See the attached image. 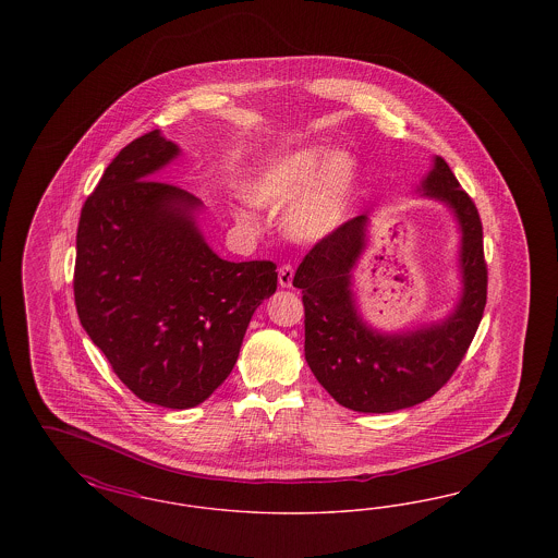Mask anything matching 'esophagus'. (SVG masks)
I'll return each instance as SVG.
<instances>
[{
  "mask_svg": "<svg viewBox=\"0 0 558 558\" xmlns=\"http://www.w3.org/2000/svg\"><path fill=\"white\" fill-rule=\"evenodd\" d=\"M292 278H294V267L282 266L278 269V282L282 289H291Z\"/></svg>",
  "mask_w": 558,
  "mask_h": 558,
  "instance_id": "esophagus-1",
  "label": "esophagus"
}]
</instances>
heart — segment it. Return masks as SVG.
<instances>
[{
	"mask_svg": "<svg viewBox=\"0 0 558 558\" xmlns=\"http://www.w3.org/2000/svg\"><path fill=\"white\" fill-rule=\"evenodd\" d=\"M357 160L343 148L305 146L253 167L242 184L253 207L284 211V232L296 242L316 244L337 234L357 201ZM240 223L253 219L239 213Z\"/></svg>",
	"mask_w": 558,
	"mask_h": 558,
	"instance_id": "1",
	"label": "heart"
}]
</instances>
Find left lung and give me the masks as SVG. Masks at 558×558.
<instances>
[{
	"label": "left lung",
	"mask_w": 558,
	"mask_h": 558,
	"mask_svg": "<svg viewBox=\"0 0 558 558\" xmlns=\"http://www.w3.org/2000/svg\"><path fill=\"white\" fill-rule=\"evenodd\" d=\"M416 192L446 205L460 232V294L444 318L398 332L378 330L364 319L353 271L368 248V215L318 242L292 280L303 291L307 366L353 412L387 414L435 396L462 362L483 318L487 267L475 203L441 157H433Z\"/></svg>",
	"instance_id": "left-lung-1"
}]
</instances>
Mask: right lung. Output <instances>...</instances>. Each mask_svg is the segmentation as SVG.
Here are the masks:
<instances>
[{
	"label": "right lung",
	"instance_id": "obj_1",
	"mask_svg": "<svg viewBox=\"0 0 558 558\" xmlns=\"http://www.w3.org/2000/svg\"><path fill=\"white\" fill-rule=\"evenodd\" d=\"M182 155L159 130L128 144L81 209L75 305L123 385L187 410L230 376L271 262L221 259L198 228L203 203L155 173Z\"/></svg>",
	"mask_w": 558,
	"mask_h": 558
}]
</instances>
